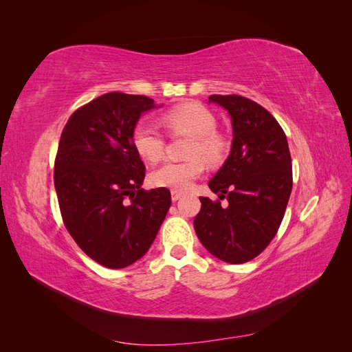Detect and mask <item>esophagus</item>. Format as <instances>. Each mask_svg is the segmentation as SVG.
I'll list each match as a JSON object with an SVG mask.
<instances>
[{
    "label": "esophagus",
    "mask_w": 352,
    "mask_h": 352,
    "mask_svg": "<svg viewBox=\"0 0 352 352\" xmlns=\"http://www.w3.org/2000/svg\"><path fill=\"white\" fill-rule=\"evenodd\" d=\"M170 194H172V201H177L180 197L184 195L182 192H180V190H172V192H170Z\"/></svg>",
    "instance_id": "1"
}]
</instances>
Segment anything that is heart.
<instances>
[{
  "mask_svg": "<svg viewBox=\"0 0 352 352\" xmlns=\"http://www.w3.org/2000/svg\"><path fill=\"white\" fill-rule=\"evenodd\" d=\"M162 123L168 133L190 136L185 162H168L151 173L150 180L155 188L186 190L192 186L206 170V163L217 166L226 158L229 144L216 131L217 120L204 105L185 102L167 110ZM136 153L150 163H157L164 155L166 138L148 122H140L132 132Z\"/></svg>",
  "mask_w": 352,
  "mask_h": 352,
  "instance_id": "1",
  "label": "heart"
}]
</instances>
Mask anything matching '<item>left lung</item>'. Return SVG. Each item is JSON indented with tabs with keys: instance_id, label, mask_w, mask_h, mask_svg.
Returning <instances> with one entry per match:
<instances>
[{
	"instance_id": "1",
	"label": "left lung",
	"mask_w": 352,
	"mask_h": 352,
	"mask_svg": "<svg viewBox=\"0 0 352 352\" xmlns=\"http://www.w3.org/2000/svg\"><path fill=\"white\" fill-rule=\"evenodd\" d=\"M226 109L233 127L230 155L208 186L219 199L201 197L194 228L214 257L247 263L261 254L279 230L292 190V160L278 120L241 95H210Z\"/></svg>"
}]
</instances>
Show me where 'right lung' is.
<instances>
[{
	"instance_id": "1",
	"label": "right lung",
	"mask_w": 352,
	"mask_h": 352,
	"mask_svg": "<svg viewBox=\"0 0 352 352\" xmlns=\"http://www.w3.org/2000/svg\"><path fill=\"white\" fill-rule=\"evenodd\" d=\"M145 95L109 92L82 105L61 132L54 186L63 221L80 250L109 269L144 257L172 204L167 188H141L145 166L132 142Z\"/></svg>"
}]
</instances>
